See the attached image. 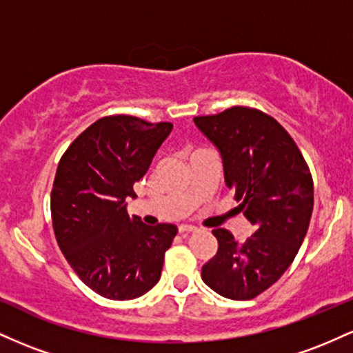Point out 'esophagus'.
Wrapping results in <instances>:
<instances>
[{
	"instance_id": "1",
	"label": "esophagus",
	"mask_w": 353,
	"mask_h": 353,
	"mask_svg": "<svg viewBox=\"0 0 353 353\" xmlns=\"http://www.w3.org/2000/svg\"><path fill=\"white\" fill-rule=\"evenodd\" d=\"M196 228L194 225H188V224H182L179 225V232L181 234H190V232H196Z\"/></svg>"
}]
</instances>
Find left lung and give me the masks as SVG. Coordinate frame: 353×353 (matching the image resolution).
Instances as JSON below:
<instances>
[{
    "instance_id": "8db88e82",
    "label": "left lung",
    "mask_w": 353,
    "mask_h": 353,
    "mask_svg": "<svg viewBox=\"0 0 353 353\" xmlns=\"http://www.w3.org/2000/svg\"><path fill=\"white\" fill-rule=\"evenodd\" d=\"M194 123L217 145L224 177L255 232L244 244L214 229L216 255L202 281L232 301H250L274 285L301 249L314 209V181L292 136L261 109L232 106Z\"/></svg>"
}]
</instances>
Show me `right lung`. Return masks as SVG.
Segmentation results:
<instances>
[{
	"mask_svg": "<svg viewBox=\"0 0 353 353\" xmlns=\"http://www.w3.org/2000/svg\"><path fill=\"white\" fill-rule=\"evenodd\" d=\"M171 129V123L136 116H104L61 156L51 190L52 229L68 264L101 297L131 301L161 279L177 228L131 219L125 199L136 197L132 188Z\"/></svg>",
	"mask_w": 353,
	"mask_h": 353,
	"instance_id": "right-lung-1",
	"label": "right lung"
}]
</instances>
